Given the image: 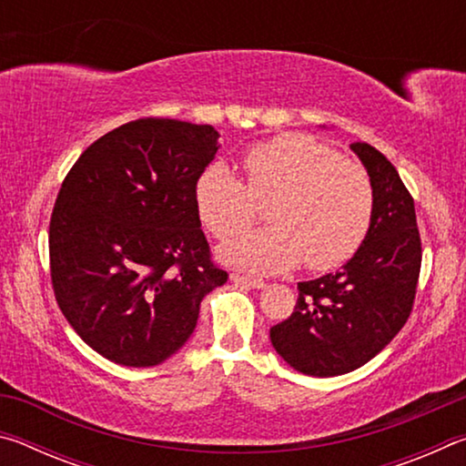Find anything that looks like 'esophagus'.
Returning a JSON list of instances; mask_svg holds the SVG:
<instances>
[{
    "label": "esophagus",
    "instance_id": "34e87169",
    "mask_svg": "<svg viewBox=\"0 0 466 466\" xmlns=\"http://www.w3.org/2000/svg\"><path fill=\"white\" fill-rule=\"evenodd\" d=\"M230 279L234 283H238V286H247V288H255V289H263L267 286L263 279H252V278H247V275H240V273H232Z\"/></svg>",
    "mask_w": 466,
    "mask_h": 466
}]
</instances>
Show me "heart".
<instances>
[{"label": "heart", "instance_id": "b5f03b06", "mask_svg": "<svg viewBox=\"0 0 466 466\" xmlns=\"http://www.w3.org/2000/svg\"><path fill=\"white\" fill-rule=\"evenodd\" d=\"M247 185L224 167L203 172L195 205L203 226L228 242L267 205L271 226L222 250L226 263L250 273H279L298 263L329 271L356 255L372 226L374 187L361 164L304 133H283L242 156Z\"/></svg>", "mask_w": 466, "mask_h": 466}]
</instances>
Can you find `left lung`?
I'll use <instances>...</instances> for the list:
<instances>
[{"mask_svg":"<svg viewBox=\"0 0 466 466\" xmlns=\"http://www.w3.org/2000/svg\"><path fill=\"white\" fill-rule=\"evenodd\" d=\"M374 187L364 244L341 271L298 283L294 312L271 327L275 351L309 376L364 366L405 327L421 269L415 205L397 168L364 141L351 144Z\"/></svg>","mask_w":466,"mask_h":466,"instance_id":"left-lung-1","label":"left lung"}]
</instances>
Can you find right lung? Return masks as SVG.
Segmentation results:
<instances>
[{
	"label": "right lung",
	"instance_id": "right-lung-1",
	"mask_svg": "<svg viewBox=\"0 0 466 466\" xmlns=\"http://www.w3.org/2000/svg\"><path fill=\"white\" fill-rule=\"evenodd\" d=\"M216 152L211 125L147 116L94 141L63 178L49 224L51 286L102 358L162 364L191 337L201 299L228 281L195 205Z\"/></svg>",
	"mask_w": 466,
	"mask_h": 466
}]
</instances>
